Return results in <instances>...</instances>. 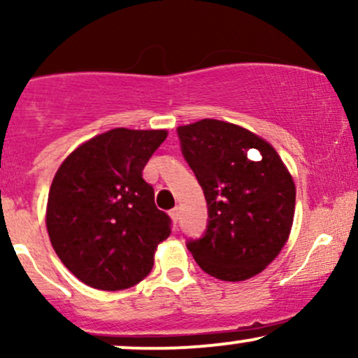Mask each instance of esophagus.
Here are the masks:
<instances>
[{"mask_svg":"<svg viewBox=\"0 0 358 358\" xmlns=\"http://www.w3.org/2000/svg\"><path fill=\"white\" fill-rule=\"evenodd\" d=\"M170 217H171V220H173V222H178V219H180V208L178 207L171 208Z\"/></svg>","mask_w":358,"mask_h":358,"instance_id":"obj_1","label":"esophagus"}]
</instances>
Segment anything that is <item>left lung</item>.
Here are the masks:
<instances>
[{"label":"left lung","instance_id":"left-lung-1","mask_svg":"<svg viewBox=\"0 0 358 358\" xmlns=\"http://www.w3.org/2000/svg\"><path fill=\"white\" fill-rule=\"evenodd\" d=\"M185 159L203 188L208 227L188 242L196 264L222 281L262 273L289 239L296 187L271 143L219 119L178 126Z\"/></svg>","mask_w":358,"mask_h":358}]
</instances>
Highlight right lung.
<instances>
[{
    "instance_id": "right-lung-1",
    "label": "right lung",
    "mask_w": 358,
    "mask_h": 358,
    "mask_svg": "<svg viewBox=\"0 0 358 358\" xmlns=\"http://www.w3.org/2000/svg\"><path fill=\"white\" fill-rule=\"evenodd\" d=\"M166 136L114 127L77 146L57 170L45 224L57 256L84 285L127 289L153 269L170 217L156 208L143 168Z\"/></svg>"
}]
</instances>
